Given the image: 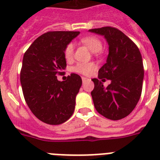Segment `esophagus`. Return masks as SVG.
<instances>
[{
	"label": "esophagus",
	"mask_w": 160,
	"mask_h": 160,
	"mask_svg": "<svg viewBox=\"0 0 160 160\" xmlns=\"http://www.w3.org/2000/svg\"><path fill=\"white\" fill-rule=\"evenodd\" d=\"M82 80L83 82H85L88 81L89 78H85V77H82Z\"/></svg>",
	"instance_id": "esophagus-1"
}]
</instances>
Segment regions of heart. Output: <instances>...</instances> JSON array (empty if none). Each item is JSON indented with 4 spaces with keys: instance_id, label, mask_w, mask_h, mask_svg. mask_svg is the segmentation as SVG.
Instances as JSON below:
<instances>
[{
    "instance_id": "b5f03b06",
    "label": "heart",
    "mask_w": 160,
    "mask_h": 160,
    "mask_svg": "<svg viewBox=\"0 0 160 160\" xmlns=\"http://www.w3.org/2000/svg\"><path fill=\"white\" fill-rule=\"evenodd\" d=\"M82 43L87 46L89 49L93 52V53H97L100 51L102 49V42L98 38L93 36L85 37L82 38ZM73 44H69L66 47L64 50L65 58L67 61L71 60L73 57ZM94 70V64L91 62L88 63H78L75 66H73V71L76 73L84 74V75H88L93 70Z\"/></svg>"
}]
</instances>
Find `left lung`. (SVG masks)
<instances>
[{"label":"left lung","mask_w":160,"mask_h":160,"mask_svg":"<svg viewBox=\"0 0 160 160\" xmlns=\"http://www.w3.org/2000/svg\"><path fill=\"white\" fill-rule=\"evenodd\" d=\"M89 31L104 37L109 46L107 62L98 70V78L92 79L94 107L107 118L122 119L132 112L142 93L144 70L140 51L118 29L107 26ZM106 79L111 84L104 88Z\"/></svg>","instance_id":"left-lung-1"}]
</instances>
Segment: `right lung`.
Returning a JSON list of instances; mask_svg holds the SVG:
<instances>
[{
	"label": "right lung",
	"instance_id": "obj_1",
	"mask_svg": "<svg viewBox=\"0 0 160 160\" xmlns=\"http://www.w3.org/2000/svg\"><path fill=\"white\" fill-rule=\"evenodd\" d=\"M80 32L52 31L38 38L26 50L22 61L21 84L28 107L39 120L59 125L71 117L81 87L76 73L58 81L66 67L64 50Z\"/></svg>",
	"mask_w": 160,
	"mask_h": 160
}]
</instances>
